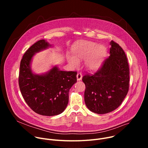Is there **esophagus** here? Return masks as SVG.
Segmentation results:
<instances>
[{
	"label": "esophagus",
	"instance_id": "1",
	"mask_svg": "<svg viewBox=\"0 0 148 148\" xmlns=\"http://www.w3.org/2000/svg\"><path fill=\"white\" fill-rule=\"evenodd\" d=\"M82 74H81V73H77V80L78 81H80L81 79H82Z\"/></svg>",
	"mask_w": 148,
	"mask_h": 148
}]
</instances>
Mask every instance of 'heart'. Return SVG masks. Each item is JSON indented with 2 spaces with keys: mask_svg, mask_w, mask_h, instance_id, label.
<instances>
[{
  "mask_svg": "<svg viewBox=\"0 0 148 148\" xmlns=\"http://www.w3.org/2000/svg\"><path fill=\"white\" fill-rule=\"evenodd\" d=\"M106 53L105 48L102 45L92 41H81L76 45L73 49L74 56L69 57L70 64L77 67L79 66L80 61H86L87 67L91 70L99 67Z\"/></svg>",
  "mask_w": 148,
  "mask_h": 148,
  "instance_id": "heart-1",
  "label": "heart"
}]
</instances>
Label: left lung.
Returning a JSON list of instances; mask_svg holds the SVG:
<instances>
[{"mask_svg": "<svg viewBox=\"0 0 148 148\" xmlns=\"http://www.w3.org/2000/svg\"><path fill=\"white\" fill-rule=\"evenodd\" d=\"M110 56L105 58L93 74L87 73L82 80L86 85L84 101L92 112L104 114L116 110L121 104L130 87V68L122 47L113 40Z\"/></svg>", "mask_w": 148, "mask_h": 148, "instance_id": "obj_1", "label": "left lung"}]
</instances>
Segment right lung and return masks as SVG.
<instances>
[{
    "label": "right lung",
    "mask_w": 148,
    "mask_h": 148,
    "mask_svg": "<svg viewBox=\"0 0 148 148\" xmlns=\"http://www.w3.org/2000/svg\"><path fill=\"white\" fill-rule=\"evenodd\" d=\"M49 46L45 40L33 44L21 60L18 75L19 88L25 102L34 112L45 116L57 115L64 111L77 74L54 67L46 74H34L30 66L33 55Z\"/></svg>",
    "instance_id": "add662e5"
}]
</instances>
